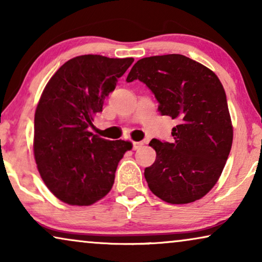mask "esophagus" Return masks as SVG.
<instances>
[{
    "label": "esophagus",
    "mask_w": 262,
    "mask_h": 262,
    "mask_svg": "<svg viewBox=\"0 0 262 262\" xmlns=\"http://www.w3.org/2000/svg\"><path fill=\"white\" fill-rule=\"evenodd\" d=\"M143 145V142H134V149L135 150H138L139 148H142Z\"/></svg>",
    "instance_id": "obj_1"
}]
</instances>
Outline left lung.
Instances as JSON below:
<instances>
[{
	"label": "left lung",
	"instance_id": "obj_1",
	"mask_svg": "<svg viewBox=\"0 0 262 262\" xmlns=\"http://www.w3.org/2000/svg\"><path fill=\"white\" fill-rule=\"evenodd\" d=\"M154 93L162 116L178 119L174 142L151 139L156 160L144 169L154 194L169 204L203 198L216 185L230 154L232 125L227 95L213 71L182 55L145 57L126 81Z\"/></svg>",
	"mask_w": 262,
	"mask_h": 262
}]
</instances>
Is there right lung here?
I'll use <instances>...</instances> for the list:
<instances>
[{"instance_id": "right-lung-1", "label": "right lung", "mask_w": 262, "mask_h": 262, "mask_svg": "<svg viewBox=\"0 0 262 262\" xmlns=\"http://www.w3.org/2000/svg\"><path fill=\"white\" fill-rule=\"evenodd\" d=\"M134 58L83 55L64 63L50 78L34 114V159L48 188L69 205L88 206L114 184L132 143L108 141L89 131L103 100Z\"/></svg>"}]
</instances>
